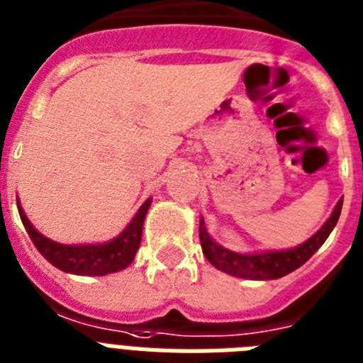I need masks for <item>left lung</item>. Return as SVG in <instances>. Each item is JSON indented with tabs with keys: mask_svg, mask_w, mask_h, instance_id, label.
I'll use <instances>...</instances> for the list:
<instances>
[{
	"mask_svg": "<svg viewBox=\"0 0 363 363\" xmlns=\"http://www.w3.org/2000/svg\"><path fill=\"white\" fill-rule=\"evenodd\" d=\"M341 207H343V197L334 207L330 218L323 223L319 231L311 235L306 242L294 246L289 250H270V252H253V253H238L233 250L223 248L222 244H218L214 238L208 235L205 220L199 218V240L205 257L212 267L222 270L225 274H231L235 278L244 279H278L284 278L293 270L308 261L317 250L325 244L332 229L340 220Z\"/></svg>",
	"mask_w": 363,
	"mask_h": 363,
	"instance_id": "obj_1",
	"label": "left lung"
}]
</instances>
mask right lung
Instances as JSON below:
<instances>
[{
	"label": "right lung",
	"mask_w": 363,
	"mask_h": 363,
	"mask_svg": "<svg viewBox=\"0 0 363 363\" xmlns=\"http://www.w3.org/2000/svg\"><path fill=\"white\" fill-rule=\"evenodd\" d=\"M151 203L152 199L149 197L138 208L130 223L108 242L61 244L52 240V238L44 237L43 233H38L33 228V223L29 222L28 216H26V212L20 205V199H16L23 228L28 231L29 238L33 240L35 248L40 252V255L59 270L78 274V276H106V274L125 270L134 261L135 252L140 250L143 222H145L147 211L151 207Z\"/></svg>",
	"instance_id": "obj_1"
}]
</instances>
